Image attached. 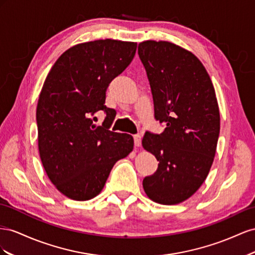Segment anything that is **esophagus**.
<instances>
[{
    "mask_svg": "<svg viewBox=\"0 0 255 255\" xmlns=\"http://www.w3.org/2000/svg\"><path fill=\"white\" fill-rule=\"evenodd\" d=\"M133 140H134V146L135 147H139L141 145V136L139 134H135L133 136Z\"/></svg>",
    "mask_w": 255,
    "mask_h": 255,
    "instance_id": "34e87169",
    "label": "esophagus"
}]
</instances>
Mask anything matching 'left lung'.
<instances>
[{
	"mask_svg": "<svg viewBox=\"0 0 255 255\" xmlns=\"http://www.w3.org/2000/svg\"><path fill=\"white\" fill-rule=\"evenodd\" d=\"M137 54L149 81L155 120L166 125L162 133L144 134L143 147L159 163L143 179V188L154 202L178 204L195 193L212 168L220 132L215 89L198 57L174 43L143 41Z\"/></svg>",
	"mask_w": 255,
	"mask_h": 255,
	"instance_id": "1",
	"label": "left lung"
}]
</instances>
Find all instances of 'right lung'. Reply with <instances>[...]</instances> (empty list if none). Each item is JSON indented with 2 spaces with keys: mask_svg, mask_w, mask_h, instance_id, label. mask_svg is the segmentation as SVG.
Wrapping results in <instances>:
<instances>
[{
  "mask_svg": "<svg viewBox=\"0 0 255 255\" xmlns=\"http://www.w3.org/2000/svg\"><path fill=\"white\" fill-rule=\"evenodd\" d=\"M136 42L100 39L79 43L57 59L40 92L38 149L52 184L67 198L86 201L105 187L113 165L133 149V137L109 130L116 112L106 91L131 63ZM106 114L103 127L92 121Z\"/></svg>",
  "mask_w": 255,
  "mask_h": 255,
  "instance_id": "obj_1",
  "label": "right lung"
}]
</instances>
